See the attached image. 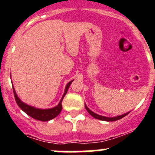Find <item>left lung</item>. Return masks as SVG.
<instances>
[{"instance_id":"left-lung-1","label":"left lung","mask_w":155,"mask_h":155,"mask_svg":"<svg viewBox=\"0 0 155 155\" xmlns=\"http://www.w3.org/2000/svg\"><path fill=\"white\" fill-rule=\"evenodd\" d=\"M84 106H85L86 110H87V112H88V113H89L91 116H92L94 118L98 119V120H104V121H116V120H120V119H122V118H124V116H126L129 113H125V114H124V115H121V116H116V117H112V118H110V117H105V116H99V115L93 113L92 111L90 110V109H88L87 106H86V105H84Z\"/></svg>"}]
</instances>
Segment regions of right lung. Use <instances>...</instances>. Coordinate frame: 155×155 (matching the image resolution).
I'll return each instance as SVG.
<instances>
[{
    "label": "right lung",
    "mask_w": 155,
    "mask_h": 155,
    "mask_svg": "<svg viewBox=\"0 0 155 155\" xmlns=\"http://www.w3.org/2000/svg\"><path fill=\"white\" fill-rule=\"evenodd\" d=\"M73 81H70L69 83L67 84V86H66L65 92H64V95H63L62 98H61V102L58 104V105H57L56 107L52 108V109H36V108L31 107L30 105L25 104L24 102H22L21 100L19 99L18 97L17 96V94H16L15 91V89L13 88L14 96H15V101L16 102H17L18 105L21 108V110L24 111L25 113H26L27 115L31 116V118H33L37 120H40V121H49V120H53V118H55L56 116H58V115L60 114V113L61 112V110H62V101L63 99H64V97L65 96L67 92H68V88H69L70 85H71Z\"/></svg>",
    "instance_id": "1"
}]
</instances>
